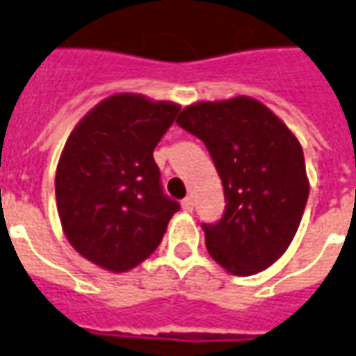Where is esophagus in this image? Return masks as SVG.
<instances>
[{
    "instance_id": "34e87169",
    "label": "esophagus",
    "mask_w": 356,
    "mask_h": 356,
    "mask_svg": "<svg viewBox=\"0 0 356 356\" xmlns=\"http://www.w3.org/2000/svg\"><path fill=\"white\" fill-rule=\"evenodd\" d=\"M181 208L185 209V211H193V208H194V202H193V198H191V196H186L185 200L181 202Z\"/></svg>"
}]
</instances>
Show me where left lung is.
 <instances>
[{
  "label": "left lung",
  "mask_w": 356,
  "mask_h": 356,
  "mask_svg": "<svg viewBox=\"0 0 356 356\" xmlns=\"http://www.w3.org/2000/svg\"><path fill=\"white\" fill-rule=\"evenodd\" d=\"M177 124L204 140L223 181V219L204 225L209 255L234 276L261 273L288 250L305 211L309 177L298 137L246 95L188 104Z\"/></svg>",
  "instance_id": "1"
}]
</instances>
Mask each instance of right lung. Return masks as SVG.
I'll use <instances>...</instances> for the list:
<instances>
[{
	"mask_svg": "<svg viewBox=\"0 0 356 356\" xmlns=\"http://www.w3.org/2000/svg\"><path fill=\"white\" fill-rule=\"evenodd\" d=\"M179 110L139 93L110 95L66 139L58 217L70 246L97 267L127 273L160 246L179 204L163 196L152 152Z\"/></svg>",
	"mask_w": 356,
	"mask_h": 356,
	"instance_id": "1",
	"label": "right lung"
}]
</instances>
